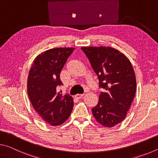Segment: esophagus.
I'll list each match as a JSON object with an SVG mask.
<instances>
[{
    "label": "esophagus",
    "instance_id": "1",
    "mask_svg": "<svg viewBox=\"0 0 158 158\" xmlns=\"http://www.w3.org/2000/svg\"><path fill=\"white\" fill-rule=\"evenodd\" d=\"M83 96H84V94H77L76 95H75V97L77 98H78V99H79V98H81Z\"/></svg>",
    "mask_w": 158,
    "mask_h": 158
}]
</instances>
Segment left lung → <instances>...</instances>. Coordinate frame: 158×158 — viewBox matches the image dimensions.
Listing matches in <instances>:
<instances>
[{"label":"left lung","mask_w":158,"mask_h":158,"mask_svg":"<svg viewBox=\"0 0 158 158\" xmlns=\"http://www.w3.org/2000/svg\"><path fill=\"white\" fill-rule=\"evenodd\" d=\"M97 74L100 87L97 106L92 109L98 123L112 127L123 121L135 98L137 81L130 60L122 52L110 47H83Z\"/></svg>","instance_id":"1"}]
</instances>
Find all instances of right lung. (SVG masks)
<instances>
[{"mask_svg":"<svg viewBox=\"0 0 158 158\" xmlns=\"http://www.w3.org/2000/svg\"><path fill=\"white\" fill-rule=\"evenodd\" d=\"M74 48L59 47L42 52L35 58L27 79V93L35 110L52 126L63 124L70 116L73 98L58 92L63 85L60 74Z\"/></svg>","mask_w":158,"mask_h":158,"instance_id":"right-lung-1","label":"right lung"}]
</instances>
